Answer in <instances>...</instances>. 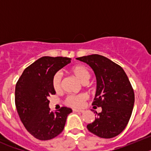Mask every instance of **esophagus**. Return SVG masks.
I'll return each instance as SVG.
<instances>
[{"instance_id": "34e87169", "label": "esophagus", "mask_w": 151, "mask_h": 151, "mask_svg": "<svg viewBox=\"0 0 151 151\" xmlns=\"http://www.w3.org/2000/svg\"><path fill=\"white\" fill-rule=\"evenodd\" d=\"M73 112H76V113H83L84 110H77V109H73Z\"/></svg>"}]
</instances>
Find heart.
<instances>
[{"label": "heart", "mask_w": 151, "mask_h": 151, "mask_svg": "<svg viewBox=\"0 0 151 151\" xmlns=\"http://www.w3.org/2000/svg\"><path fill=\"white\" fill-rule=\"evenodd\" d=\"M71 72L83 83L88 82L91 77L90 70L83 65H76L71 68ZM62 86V73L57 72L52 78V87L54 91H58ZM88 96L85 94H73L69 95L66 98V104L72 107L78 108L83 106L85 101L87 100Z\"/></svg>", "instance_id": "heart-1"}]
</instances>
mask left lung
Instances as JSON below:
<instances>
[{
    "mask_svg": "<svg viewBox=\"0 0 151 151\" xmlns=\"http://www.w3.org/2000/svg\"><path fill=\"white\" fill-rule=\"evenodd\" d=\"M92 68L97 78V91L92 105L102 111L87 128L103 138H111L126 127L132 113L134 93L127 75L119 65L99 54L78 57Z\"/></svg>",
    "mask_w": 151,
    "mask_h": 151,
    "instance_id": "1",
    "label": "left lung"
}]
</instances>
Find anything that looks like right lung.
I'll return each instance as SVG.
<instances>
[{"label":"right lung","mask_w":151,"mask_h":151,"mask_svg":"<svg viewBox=\"0 0 151 151\" xmlns=\"http://www.w3.org/2000/svg\"><path fill=\"white\" fill-rule=\"evenodd\" d=\"M71 63L63 57H43L25 69L17 82L15 104L26 130L35 138L47 141L63 132L66 118L72 110L63 106L53 112L49 108L48 97L56 92L52 78L58 70Z\"/></svg>","instance_id":"right-lung-1"}]
</instances>
